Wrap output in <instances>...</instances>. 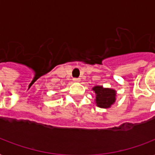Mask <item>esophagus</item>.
<instances>
[{"mask_svg": "<svg viewBox=\"0 0 155 155\" xmlns=\"http://www.w3.org/2000/svg\"><path fill=\"white\" fill-rule=\"evenodd\" d=\"M73 80H74L75 82H80V78H74V79H73Z\"/></svg>", "mask_w": 155, "mask_h": 155, "instance_id": "1", "label": "esophagus"}]
</instances>
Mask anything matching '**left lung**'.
Listing matches in <instances>:
<instances>
[{
    "label": "left lung",
    "instance_id": "8db88e82",
    "mask_svg": "<svg viewBox=\"0 0 155 155\" xmlns=\"http://www.w3.org/2000/svg\"><path fill=\"white\" fill-rule=\"evenodd\" d=\"M96 92V103L101 108H109L116 100V92L110 88H104L102 86H96L93 88Z\"/></svg>",
    "mask_w": 155,
    "mask_h": 155
}]
</instances>
